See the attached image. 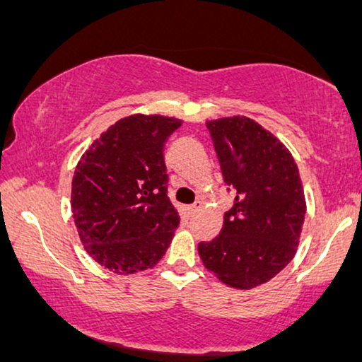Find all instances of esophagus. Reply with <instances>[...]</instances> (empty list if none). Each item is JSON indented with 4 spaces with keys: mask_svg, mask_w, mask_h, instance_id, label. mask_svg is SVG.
Masks as SVG:
<instances>
[{
    "mask_svg": "<svg viewBox=\"0 0 362 362\" xmlns=\"http://www.w3.org/2000/svg\"><path fill=\"white\" fill-rule=\"evenodd\" d=\"M199 208H202V202H197V203H193V204H190V206H188V214H190V216H193V214H195L197 211H198V209Z\"/></svg>",
    "mask_w": 362,
    "mask_h": 362,
    "instance_id": "1",
    "label": "esophagus"
}]
</instances>
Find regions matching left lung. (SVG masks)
I'll list each match as a JSON object with an SVG mask.
<instances>
[{
	"label": "left lung",
	"instance_id": "left-lung-1",
	"mask_svg": "<svg viewBox=\"0 0 362 362\" xmlns=\"http://www.w3.org/2000/svg\"><path fill=\"white\" fill-rule=\"evenodd\" d=\"M234 204L218 237L198 253L221 281L250 289L293 260L305 218L304 188L294 158L279 139L247 117L206 123Z\"/></svg>",
	"mask_w": 362,
	"mask_h": 362
}]
</instances>
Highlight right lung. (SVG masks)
I'll list each match as a JSON object with an SVG mask.
<instances>
[{
  "mask_svg": "<svg viewBox=\"0 0 362 362\" xmlns=\"http://www.w3.org/2000/svg\"><path fill=\"white\" fill-rule=\"evenodd\" d=\"M180 120L129 115L100 134L76 165L74 224L84 249L113 273L153 268L169 247L180 216L167 197V139Z\"/></svg>",
  "mask_w": 362,
  "mask_h": 362,
  "instance_id": "right-lung-1",
  "label": "right lung"
}]
</instances>
